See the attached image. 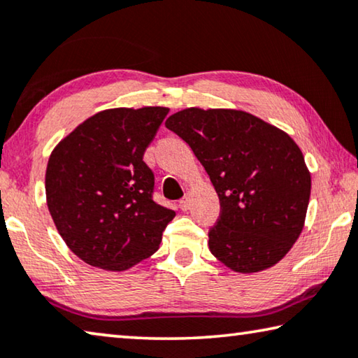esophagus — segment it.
<instances>
[{"mask_svg":"<svg viewBox=\"0 0 358 358\" xmlns=\"http://www.w3.org/2000/svg\"><path fill=\"white\" fill-rule=\"evenodd\" d=\"M178 206L181 210H183V212H186V210L189 208V197H183V199L178 202Z\"/></svg>","mask_w":358,"mask_h":358,"instance_id":"obj_1","label":"esophagus"}]
</instances>
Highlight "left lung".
I'll return each instance as SVG.
<instances>
[{"mask_svg": "<svg viewBox=\"0 0 358 358\" xmlns=\"http://www.w3.org/2000/svg\"><path fill=\"white\" fill-rule=\"evenodd\" d=\"M199 159L220 197L208 248L229 269L250 274L285 257L301 234L310 173L283 130L237 110L186 108L166 121Z\"/></svg>", "mask_w": 358, "mask_h": 358, "instance_id": "obj_1", "label": "left lung"}]
</instances>
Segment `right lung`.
<instances>
[{
    "mask_svg": "<svg viewBox=\"0 0 358 358\" xmlns=\"http://www.w3.org/2000/svg\"><path fill=\"white\" fill-rule=\"evenodd\" d=\"M169 108L100 111L55 146L46 170L48 207L62 239L95 268L126 271L159 248L175 212L152 199L143 161Z\"/></svg>",
    "mask_w": 358,
    "mask_h": 358,
    "instance_id": "right-lung-1",
    "label": "right lung"
}]
</instances>
